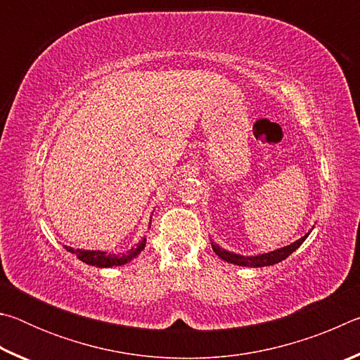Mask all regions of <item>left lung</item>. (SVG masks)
<instances>
[{
	"label": "left lung",
	"instance_id": "1",
	"mask_svg": "<svg viewBox=\"0 0 360 360\" xmlns=\"http://www.w3.org/2000/svg\"><path fill=\"white\" fill-rule=\"evenodd\" d=\"M311 230H309L308 233H304L302 238H298L297 241L290 243V245H288V246L275 249V251H270V252L257 254V255H241L236 252H230V251H227V249H222L217 245V243H214L212 240H211V246H212V251H214L222 260L229 262V264L240 265V266H251V268L270 266V265L278 264V262H283L284 259H288L292 252L297 251V249L302 246V243L308 238V235L311 233Z\"/></svg>",
	"mask_w": 360,
	"mask_h": 360
}]
</instances>
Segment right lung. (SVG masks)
Wrapping results in <instances>:
<instances>
[{"label":"right lung","instance_id":"1","mask_svg":"<svg viewBox=\"0 0 360 360\" xmlns=\"http://www.w3.org/2000/svg\"><path fill=\"white\" fill-rule=\"evenodd\" d=\"M152 219V217H150ZM146 246V236L144 238L136 243L135 246L129 249L127 252H120V254H111L108 251H89V249H75L70 246H63L66 251L75 254L79 260H82L84 264L87 265H94L96 268H111V266H120L131 262L133 259H136L139 254Z\"/></svg>","mask_w":360,"mask_h":360}]
</instances>
